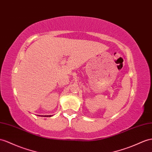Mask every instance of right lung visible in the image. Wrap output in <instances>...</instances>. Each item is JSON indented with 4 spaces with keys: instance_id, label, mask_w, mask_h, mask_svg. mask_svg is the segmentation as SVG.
I'll return each mask as SVG.
<instances>
[{
    "instance_id": "obj_1",
    "label": "right lung",
    "mask_w": 152,
    "mask_h": 152,
    "mask_svg": "<svg viewBox=\"0 0 152 152\" xmlns=\"http://www.w3.org/2000/svg\"><path fill=\"white\" fill-rule=\"evenodd\" d=\"M49 117H50V116H51V115H49ZM47 117H48V116H47Z\"/></svg>"
}]
</instances>
